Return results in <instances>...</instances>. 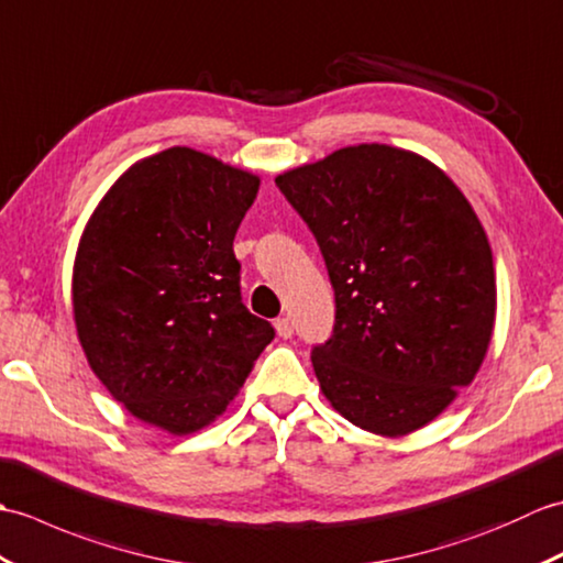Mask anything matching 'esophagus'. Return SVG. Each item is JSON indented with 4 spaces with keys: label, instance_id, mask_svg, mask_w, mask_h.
Here are the masks:
<instances>
[{
    "label": "esophagus",
    "instance_id": "34e87169",
    "mask_svg": "<svg viewBox=\"0 0 563 563\" xmlns=\"http://www.w3.org/2000/svg\"><path fill=\"white\" fill-rule=\"evenodd\" d=\"M274 328H277V334L282 336V340H291L294 322L289 318H277V322H274Z\"/></svg>",
    "mask_w": 563,
    "mask_h": 563
}]
</instances>
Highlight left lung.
<instances>
[{
  "label": "left lung",
  "instance_id": "1",
  "mask_svg": "<svg viewBox=\"0 0 563 563\" xmlns=\"http://www.w3.org/2000/svg\"><path fill=\"white\" fill-rule=\"evenodd\" d=\"M274 183L334 289L332 334L310 354L324 397L371 433L421 429L492 342L494 257L477 214L441 168L387 144L340 148Z\"/></svg>",
  "mask_w": 563,
  "mask_h": 563
}]
</instances>
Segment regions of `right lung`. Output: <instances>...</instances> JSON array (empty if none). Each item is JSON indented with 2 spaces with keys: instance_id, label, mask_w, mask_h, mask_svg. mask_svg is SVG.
I'll return each mask as SVG.
<instances>
[{
  "instance_id": "obj_1",
  "label": "right lung",
  "mask_w": 563,
  "mask_h": 563,
  "mask_svg": "<svg viewBox=\"0 0 563 563\" xmlns=\"http://www.w3.org/2000/svg\"><path fill=\"white\" fill-rule=\"evenodd\" d=\"M260 178L173 146L122 173L74 260V322L124 409L168 433L214 421L274 328L241 298L233 239Z\"/></svg>"
}]
</instances>
